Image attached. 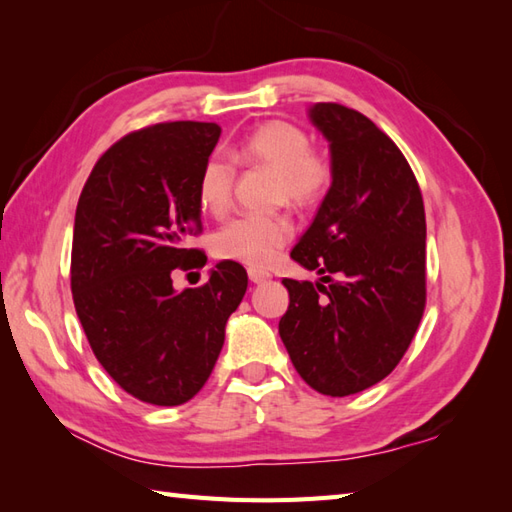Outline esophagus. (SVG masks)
Masks as SVG:
<instances>
[{"label": "esophagus", "instance_id": "34e87169", "mask_svg": "<svg viewBox=\"0 0 512 512\" xmlns=\"http://www.w3.org/2000/svg\"><path fill=\"white\" fill-rule=\"evenodd\" d=\"M247 276L254 282V285H263V282H267L271 278L269 271H263V269H249Z\"/></svg>", "mask_w": 512, "mask_h": 512}]
</instances>
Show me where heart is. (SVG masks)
<instances>
[{
  "mask_svg": "<svg viewBox=\"0 0 512 512\" xmlns=\"http://www.w3.org/2000/svg\"><path fill=\"white\" fill-rule=\"evenodd\" d=\"M236 157L245 164L263 166L276 173V195L298 210H309L322 201L333 181L331 157L315 151L302 127L287 120H269L249 131L236 146ZM236 170L230 160L210 155L197 177V199L203 210L223 214L230 206ZM293 236V223L285 214L271 217H236L212 238L217 258L247 267H267Z\"/></svg>",
  "mask_w": 512,
  "mask_h": 512,
  "instance_id": "1",
  "label": "heart"
}]
</instances>
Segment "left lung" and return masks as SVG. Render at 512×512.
<instances>
[{"label":"left lung","mask_w":512,"mask_h":512,"mask_svg":"<svg viewBox=\"0 0 512 512\" xmlns=\"http://www.w3.org/2000/svg\"><path fill=\"white\" fill-rule=\"evenodd\" d=\"M309 116L331 146L333 184L291 258L322 278L282 280L289 309L278 333L313 390L348 396L388 377L416 335L425 206L405 155L370 118L337 102Z\"/></svg>","instance_id":"1"}]
</instances>
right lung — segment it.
<instances>
[{"label": "right lung", "instance_id": "obj_1", "mask_svg": "<svg viewBox=\"0 0 512 512\" xmlns=\"http://www.w3.org/2000/svg\"><path fill=\"white\" fill-rule=\"evenodd\" d=\"M214 122H162L100 155L76 206L72 298L100 366L138 401L173 407L208 381L247 271L221 260L197 289L175 271L206 265L197 177L219 142Z\"/></svg>", "mask_w": 512, "mask_h": 512}]
</instances>
